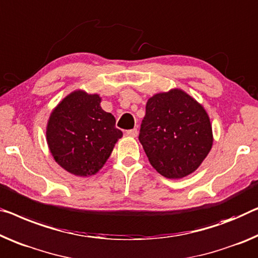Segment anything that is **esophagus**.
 Returning <instances> with one entry per match:
<instances>
[{
    "instance_id": "obj_1",
    "label": "esophagus",
    "mask_w": 258,
    "mask_h": 258,
    "mask_svg": "<svg viewBox=\"0 0 258 258\" xmlns=\"http://www.w3.org/2000/svg\"><path fill=\"white\" fill-rule=\"evenodd\" d=\"M126 134H127L128 137H132V138H137L138 136V130L137 128H133V130H128L126 131Z\"/></svg>"
}]
</instances>
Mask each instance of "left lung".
<instances>
[{
	"label": "left lung",
	"mask_w": 258,
	"mask_h": 258,
	"mask_svg": "<svg viewBox=\"0 0 258 258\" xmlns=\"http://www.w3.org/2000/svg\"><path fill=\"white\" fill-rule=\"evenodd\" d=\"M139 140L149 162L167 178L178 179L201 166L213 144L209 114L180 89L148 99Z\"/></svg>",
	"instance_id": "obj_1"
}]
</instances>
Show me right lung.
Masks as SVG:
<instances>
[{
  "label": "right lung",
  "mask_w": 258,
  "mask_h": 258,
  "mask_svg": "<svg viewBox=\"0 0 258 258\" xmlns=\"http://www.w3.org/2000/svg\"><path fill=\"white\" fill-rule=\"evenodd\" d=\"M121 137L116 119L101 107V97L82 90L72 92L57 104L46 128L56 163L83 177L98 172Z\"/></svg>",
  "instance_id": "right-lung-1"
}]
</instances>
